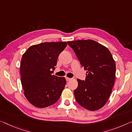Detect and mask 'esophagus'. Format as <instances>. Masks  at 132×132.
Returning <instances> with one entry per match:
<instances>
[{
  "mask_svg": "<svg viewBox=\"0 0 132 132\" xmlns=\"http://www.w3.org/2000/svg\"><path fill=\"white\" fill-rule=\"evenodd\" d=\"M71 78H69V77H66V81H69V80H71Z\"/></svg>",
  "mask_w": 132,
  "mask_h": 132,
  "instance_id": "34e87169",
  "label": "esophagus"
}]
</instances>
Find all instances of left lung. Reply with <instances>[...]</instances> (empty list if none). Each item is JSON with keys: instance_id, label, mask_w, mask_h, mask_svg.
Listing matches in <instances>:
<instances>
[{"instance_id": "obj_1", "label": "left lung", "mask_w": 132, "mask_h": 132, "mask_svg": "<svg viewBox=\"0 0 132 132\" xmlns=\"http://www.w3.org/2000/svg\"><path fill=\"white\" fill-rule=\"evenodd\" d=\"M87 70L85 80L77 79L75 99L86 109H100L108 102L116 77V64L107 47L93 40L68 42Z\"/></svg>"}]
</instances>
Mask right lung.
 Returning a JSON list of instances; mask_svg holds the SVG:
<instances>
[{"instance_id": "1", "label": "right lung", "mask_w": 132, "mask_h": 132, "mask_svg": "<svg viewBox=\"0 0 132 132\" xmlns=\"http://www.w3.org/2000/svg\"><path fill=\"white\" fill-rule=\"evenodd\" d=\"M66 42H44L33 45L21 60V83L26 99L33 106L43 108L59 99L66 84L64 77L52 75L59 54Z\"/></svg>"}]
</instances>
